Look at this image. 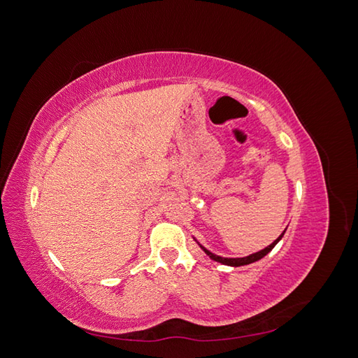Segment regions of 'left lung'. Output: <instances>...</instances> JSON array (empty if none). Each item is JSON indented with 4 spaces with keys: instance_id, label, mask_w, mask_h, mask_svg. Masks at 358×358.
<instances>
[{
    "instance_id": "obj_1",
    "label": "left lung",
    "mask_w": 358,
    "mask_h": 358,
    "mask_svg": "<svg viewBox=\"0 0 358 358\" xmlns=\"http://www.w3.org/2000/svg\"><path fill=\"white\" fill-rule=\"evenodd\" d=\"M287 230V229H285ZM285 230H284V233H285ZM284 233L280 234L278 239L272 243V245H268L267 248H264V249H262V251H258V252H255V254H251V255H248V257H243V258H224V257H220V255H215L213 252H210V251H208V249H206L204 246H201L200 243V248L203 249V251L208 254L213 262H218V263H222V264H225V266H233V267H239V266H246V264H251V263H254V262H258V259H262L264 255H267L270 251H272V249L275 248V245L282 239V236H284Z\"/></svg>"
}]
</instances>
